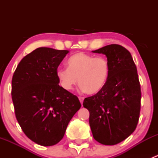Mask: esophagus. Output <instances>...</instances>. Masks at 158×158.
Wrapping results in <instances>:
<instances>
[{
	"mask_svg": "<svg viewBox=\"0 0 158 158\" xmlns=\"http://www.w3.org/2000/svg\"><path fill=\"white\" fill-rule=\"evenodd\" d=\"M79 101H80L81 104H82V103H83L84 97H82V96H79Z\"/></svg>",
	"mask_w": 158,
	"mask_h": 158,
	"instance_id": "1",
	"label": "esophagus"
}]
</instances>
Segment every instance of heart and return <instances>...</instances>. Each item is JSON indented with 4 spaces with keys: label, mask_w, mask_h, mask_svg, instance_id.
<instances>
[{
    "label": "heart",
    "mask_w": 158,
    "mask_h": 158,
    "mask_svg": "<svg viewBox=\"0 0 158 158\" xmlns=\"http://www.w3.org/2000/svg\"><path fill=\"white\" fill-rule=\"evenodd\" d=\"M67 68L59 67L57 79L63 89L70 91L77 84L86 93L94 95L102 90L110 73V65L104 56L77 52L68 59Z\"/></svg>",
    "instance_id": "b5f03b06"
}]
</instances>
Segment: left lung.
I'll list each match as a JSON object with an SVG mask.
<instances>
[{"mask_svg":"<svg viewBox=\"0 0 158 158\" xmlns=\"http://www.w3.org/2000/svg\"><path fill=\"white\" fill-rule=\"evenodd\" d=\"M105 54L110 73L102 90L84 99L89 111V125L95 140L114 145L130 136L136 128L141 110V85L130 52L118 44L92 51Z\"/></svg>","mask_w":158,"mask_h":158,"instance_id":"left-lung-1","label":"left lung"}]
</instances>
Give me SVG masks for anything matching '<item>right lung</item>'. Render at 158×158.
<instances>
[{"instance_id": "add662e5", "label": "right lung", "mask_w": 158, "mask_h": 158, "mask_svg": "<svg viewBox=\"0 0 158 158\" xmlns=\"http://www.w3.org/2000/svg\"><path fill=\"white\" fill-rule=\"evenodd\" d=\"M68 50L40 47L23 57L12 78L15 115L27 138L52 146L63 138L81 103L59 85L56 72Z\"/></svg>"}]
</instances>
